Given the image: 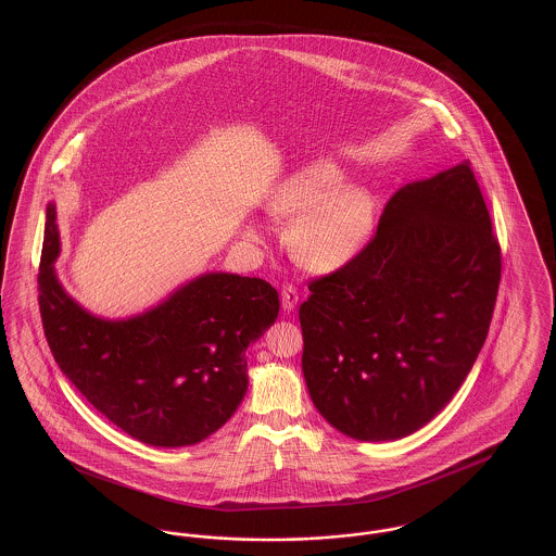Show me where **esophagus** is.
<instances>
[{"mask_svg": "<svg viewBox=\"0 0 556 556\" xmlns=\"http://www.w3.org/2000/svg\"><path fill=\"white\" fill-rule=\"evenodd\" d=\"M295 304H298V290L293 286H283L281 288V308H283V313H288V315L293 313Z\"/></svg>", "mask_w": 556, "mask_h": 556, "instance_id": "1", "label": "esophagus"}]
</instances>
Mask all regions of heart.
<instances>
[{"instance_id":"1","label":"heart","mask_w":556,"mask_h":556,"mask_svg":"<svg viewBox=\"0 0 556 556\" xmlns=\"http://www.w3.org/2000/svg\"><path fill=\"white\" fill-rule=\"evenodd\" d=\"M344 168L333 160L300 164L266 191L265 212L275 220H291L293 256L318 273H331L354 261L369 243L375 225V195L367 187L344 186ZM243 236L263 239L256 223Z\"/></svg>"}]
</instances>
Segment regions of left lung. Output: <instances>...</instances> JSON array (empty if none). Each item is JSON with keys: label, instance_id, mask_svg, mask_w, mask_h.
I'll use <instances>...</instances> for the list:
<instances>
[{"label": "left lung", "instance_id": "8db88e82", "mask_svg": "<svg viewBox=\"0 0 556 556\" xmlns=\"http://www.w3.org/2000/svg\"><path fill=\"white\" fill-rule=\"evenodd\" d=\"M501 266L467 160L397 189L369 245L300 306L302 370L323 419L361 442L429 424L485 342Z\"/></svg>", "mask_w": 556, "mask_h": 556}]
</instances>
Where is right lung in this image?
<instances>
[{
    "mask_svg": "<svg viewBox=\"0 0 556 556\" xmlns=\"http://www.w3.org/2000/svg\"><path fill=\"white\" fill-rule=\"evenodd\" d=\"M60 231L48 204L39 308L60 370L135 440L193 446L227 424L248 390V345L279 315L258 277L208 270L131 317L89 313L58 279Z\"/></svg>",
    "mask_w": 556,
    "mask_h": 556,
    "instance_id": "obj_1",
    "label": "right lung"
}]
</instances>
